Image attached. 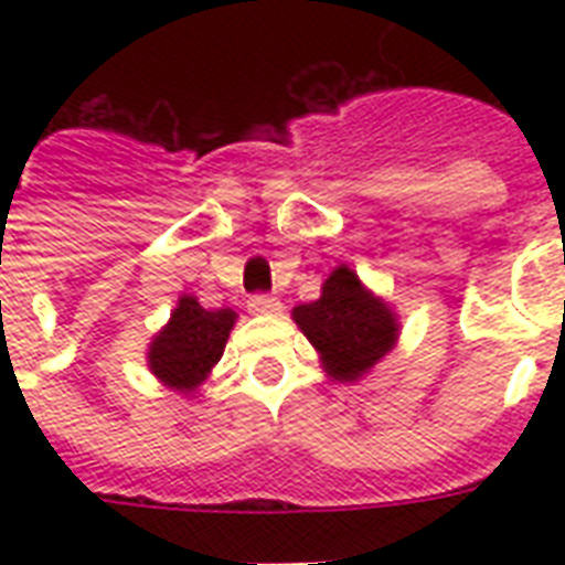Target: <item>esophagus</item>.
I'll return each instance as SVG.
<instances>
[{
  "mask_svg": "<svg viewBox=\"0 0 565 565\" xmlns=\"http://www.w3.org/2000/svg\"><path fill=\"white\" fill-rule=\"evenodd\" d=\"M248 313H257V317H269V313H278L281 310V301L273 292H255V296H248L246 301Z\"/></svg>",
  "mask_w": 565,
  "mask_h": 565,
  "instance_id": "esophagus-1",
  "label": "esophagus"
}]
</instances>
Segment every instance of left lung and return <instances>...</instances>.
Returning a JSON list of instances; mask_svg holds the SVG:
<instances>
[{"mask_svg": "<svg viewBox=\"0 0 565 565\" xmlns=\"http://www.w3.org/2000/svg\"><path fill=\"white\" fill-rule=\"evenodd\" d=\"M292 319L337 381H354L372 370L393 349L398 331L393 313L345 266L331 273L317 301L292 310Z\"/></svg>", "mask_w": 565, "mask_h": 565, "instance_id": "8db88e82", "label": "left lung"}]
</instances>
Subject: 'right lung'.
<instances>
[{"label": "right lung", "mask_w": 565, "mask_h": 565, "mask_svg": "<svg viewBox=\"0 0 565 565\" xmlns=\"http://www.w3.org/2000/svg\"><path fill=\"white\" fill-rule=\"evenodd\" d=\"M234 310H204L193 296H184L172 313L170 326L154 337L149 366L163 384L190 393L225 352V340L234 328Z\"/></svg>", "instance_id": "right-lung-1"}]
</instances>
